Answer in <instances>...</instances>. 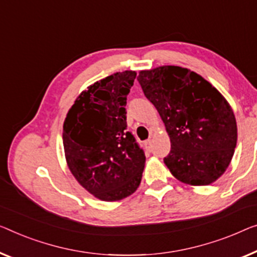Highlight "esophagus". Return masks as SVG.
I'll return each mask as SVG.
<instances>
[{"label":"esophagus","mask_w":257,"mask_h":257,"mask_svg":"<svg viewBox=\"0 0 257 257\" xmlns=\"http://www.w3.org/2000/svg\"><path fill=\"white\" fill-rule=\"evenodd\" d=\"M145 148H147L148 150H150V149L152 148V140H148L147 142H145Z\"/></svg>","instance_id":"1"}]
</instances>
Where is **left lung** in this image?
<instances>
[{
    "mask_svg": "<svg viewBox=\"0 0 257 257\" xmlns=\"http://www.w3.org/2000/svg\"><path fill=\"white\" fill-rule=\"evenodd\" d=\"M137 80L165 123L171 151L164 163L172 175L190 186L220 178L238 140L234 113L224 95L201 75L177 66L141 70Z\"/></svg>",
    "mask_w": 257,
    "mask_h": 257,
    "instance_id": "left-lung-1",
    "label": "left lung"
}]
</instances>
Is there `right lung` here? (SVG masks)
<instances>
[{"instance_id":"right-lung-1","label":"right lung","mask_w":257,"mask_h":257,"mask_svg":"<svg viewBox=\"0 0 257 257\" xmlns=\"http://www.w3.org/2000/svg\"><path fill=\"white\" fill-rule=\"evenodd\" d=\"M136 71L107 76L87 86L69 109L63 148L69 170L98 200L120 201L139 188L145 155L127 130L125 104Z\"/></svg>"}]
</instances>
